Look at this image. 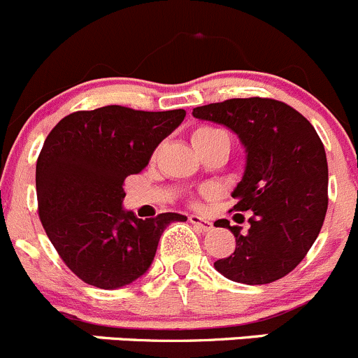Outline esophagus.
<instances>
[{
    "instance_id": "34e87169",
    "label": "esophagus",
    "mask_w": 358,
    "mask_h": 358,
    "mask_svg": "<svg viewBox=\"0 0 358 358\" xmlns=\"http://www.w3.org/2000/svg\"><path fill=\"white\" fill-rule=\"evenodd\" d=\"M189 220L194 227H197V229L201 230V232H209V230L213 229V223L209 222V220L202 218L199 215H190Z\"/></svg>"
}]
</instances>
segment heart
<instances>
[{
	"label": "heart",
	"mask_w": 358,
	"mask_h": 358,
	"mask_svg": "<svg viewBox=\"0 0 358 358\" xmlns=\"http://www.w3.org/2000/svg\"><path fill=\"white\" fill-rule=\"evenodd\" d=\"M222 135H225L222 129L213 128V126H199V128H196L192 131L190 140H192V145L197 149V147L204 145V143L211 142V140H215L216 136H222Z\"/></svg>",
	"instance_id": "obj_1"
}]
</instances>
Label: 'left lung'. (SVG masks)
I'll use <instances>...</instances> for the list:
<instances>
[{"label":"left lung","mask_w":358,"mask_h":358,"mask_svg":"<svg viewBox=\"0 0 358 358\" xmlns=\"http://www.w3.org/2000/svg\"><path fill=\"white\" fill-rule=\"evenodd\" d=\"M192 115L227 126L246 154L232 197L236 211H252L251 227L243 232L225 222L236 251L215 268L249 286L287 275L315 243L327 211V157L315 128L287 103L259 96L196 107Z\"/></svg>","instance_id":"1"}]
</instances>
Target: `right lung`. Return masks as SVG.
Returning a JSON list of instances; mask_svg holds the SVG:
<instances>
[{"mask_svg":"<svg viewBox=\"0 0 358 358\" xmlns=\"http://www.w3.org/2000/svg\"><path fill=\"white\" fill-rule=\"evenodd\" d=\"M187 112L107 106L69 114L36 162L39 218L60 258L81 280L117 289L147 273L159 239L178 213L140 220L122 208V183L149 164Z\"/></svg>","mask_w":358,"mask_h":358,"instance_id":"right-lung-1","label":"right lung"}]
</instances>
